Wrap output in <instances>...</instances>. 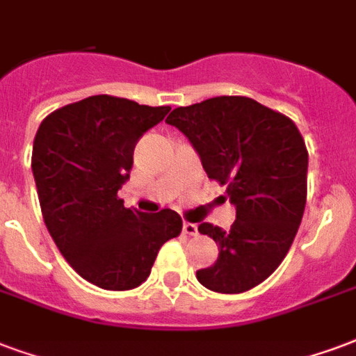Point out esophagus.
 <instances>
[{
  "label": "esophagus",
  "instance_id": "obj_1",
  "mask_svg": "<svg viewBox=\"0 0 356 356\" xmlns=\"http://www.w3.org/2000/svg\"><path fill=\"white\" fill-rule=\"evenodd\" d=\"M184 234H188V236H195L197 234V225L195 223H184Z\"/></svg>",
  "mask_w": 356,
  "mask_h": 356
}]
</instances>
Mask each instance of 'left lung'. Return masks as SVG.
<instances>
[{
    "label": "left lung",
    "mask_w": 356,
    "mask_h": 356,
    "mask_svg": "<svg viewBox=\"0 0 356 356\" xmlns=\"http://www.w3.org/2000/svg\"><path fill=\"white\" fill-rule=\"evenodd\" d=\"M197 149L210 180L236 207L231 231L200 223L218 261L197 270L207 289L236 295L282 264L300 227L308 195V149L295 122L242 95H221L168 114Z\"/></svg>",
    "instance_id": "left-lung-1"
}]
</instances>
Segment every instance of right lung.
Wrapping results in <instances>:
<instances>
[{
	"label": "right lung",
	"instance_id": "right-lung-1",
	"mask_svg": "<svg viewBox=\"0 0 356 356\" xmlns=\"http://www.w3.org/2000/svg\"><path fill=\"white\" fill-rule=\"evenodd\" d=\"M168 111L92 95L50 112L37 129L31 170L44 225L67 263L101 289L138 287L159 248L181 232L172 210L144 213L118 197L135 144Z\"/></svg>",
	"mask_w": 356,
	"mask_h": 356
}]
</instances>
